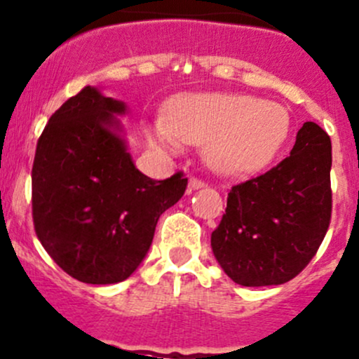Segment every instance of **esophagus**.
<instances>
[{
    "label": "esophagus",
    "instance_id": "esophagus-1",
    "mask_svg": "<svg viewBox=\"0 0 359 359\" xmlns=\"http://www.w3.org/2000/svg\"><path fill=\"white\" fill-rule=\"evenodd\" d=\"M206 186V184H204V180H201V179H191L189 180V191H198V189H201V187H204Z\"/></svg>",
    "mask_w": 359,
    "mask_h": 359
}]
</instances>
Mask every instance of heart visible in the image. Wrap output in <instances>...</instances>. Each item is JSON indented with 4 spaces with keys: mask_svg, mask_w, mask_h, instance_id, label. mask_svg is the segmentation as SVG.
Listing matches in <instances>:
<instances>
[{
    "mask_svg": "<svg viewBox=\"0 0 359 359\" xmlns=\"http://www.w3.org/2000/svg\"><path fill=\"white\" fill-rule=\"evenodd\" d=\"M290 129L281 105L249 95H198L177 104L155 140L177 148L180 141L206 147L218 172L237 175L262 167L278 151Z\"/></svg>",
    "mask_w": 359,
    "mask_h": 359,
    "instance_id": "heart-1",
    "label": "heart"
}]
</instances>
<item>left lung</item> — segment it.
I'll list each match as a JSON object with an SVG mask.
<instances>
[{
	"label": "left lung",
	"instance_id": "1",
	"mask_svg": "<svg viewBox=\"0 0 359 359\" xmlns=\"http://www.w3.org/2000/svg\"><path fill=\"white\" fill-rule=\"evenodd\" d=\"M332 144L305 122L285 160L235 184L211 235L216 261L242 286L283 285L317 254L332 212Z\"/></svg>",
	"mask_w": 359,
	"mask_h": 359
}]
</instances>
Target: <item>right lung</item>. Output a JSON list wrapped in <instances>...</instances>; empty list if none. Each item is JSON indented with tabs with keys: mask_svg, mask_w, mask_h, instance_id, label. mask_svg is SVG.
I'll list each match as a JSON object with an SVG mask.
<instances>
[{
	"mask_svg": "<svg viewBox=\"0 0 359 359\" xmlns=\"http://www.w3.org/2000/svg\"><path fill=\"white\" fill-rule=\"evenodd\" d=\"M114 114H126L124 102L85 86L50 116L32 167L37 238L65 273L88 285L135 273L161 212L187 187L182 172L153 180L137 170Z\"/></svg>",
	"mask_w": 359,
	"mask_h": 359,
	"instance_id": "1",
	"label": "right lung"
}]
</instances>
